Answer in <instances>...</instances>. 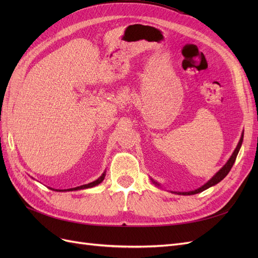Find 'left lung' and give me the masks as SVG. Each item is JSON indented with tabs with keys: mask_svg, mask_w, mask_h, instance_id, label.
<instances>
[{
	"mask_svg": "<svg viewBox=\"0 0 258 258\" xmlns=\"http://www.w3.org/2000/svg\"><path fill=\"white\" fill-rule=\"evenodd\" d=\"M242 142H243V132H242L241 138H240V141H239V143H238L237 147L235 148V151H233L232 155L230 156V158L228 159V161L226 162L225 165H224L220 170H218L217 172H216L212 177H211L206 184H204L202 186H200L199 188L195 189V190H190V191H171V192L177 194V195H184V196H188V195L199 194V192H201V191H204V190H206V189L210 188V187H212V186L216 185L217 183H220V182L222 181V179H223V178H225V176L229 173V171H230V169L232 168L233 163H235L236 158H237V155H238V153H239V151H240V147H241V145H242ZM151 179H152V182H153L156 186H157V187H160V184H159V183H157L156 181H154L153 178H151Z\"/></svg>",
	"mask_w": 258,
	"mask_h": 258,
	"instance_id": "8db88e82",
	"label": "left lung"
}]
</instances>
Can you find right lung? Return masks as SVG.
Masks as SVG:
<instances>
[{
  "mask_svg": "<svg viewBox=\"0 0 258 258\" xmlns=\"http://www.w3.org/2000/svg\"><path fill=\"white\" fill-rule=\"evenodd\" d=\"M105 173H106V171H104V172L102 173V175H101L99 178H97L96 181H93V182L88 183V184H85V185H81V186L74 187V188H69V189H53V188H50V189H52V190H56V191H73V190H80V189L91 188V187H95V186L99 185L101 182L103 181L104 177H105Z\"/></svg>",
  "mask_w": 258,
  "mask_h": 258,
  "instance_id": "add662e5",
  "label": "right lung"
}]
</instances>
